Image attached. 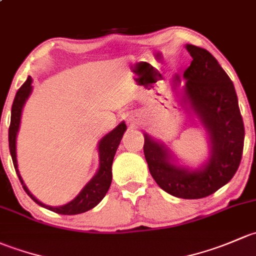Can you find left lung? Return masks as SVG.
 I'll list each match as a JSON object with an SVG mask.
<instances>
[{
    "instance_id": "obj_1",
    "label": "left lung",
    "mask_w": 256,
    "mask_h": 256,
    "mask_svg": "<svg viewBox=\"0 0 256 256\" xmlns=\"http://www.w3.org/2000/svg\"><path fill=\"white\" fill-rule=\"evenodd\" d=\"M192 56L184 72L185 98L207 129L210 158L198 170L170 162L162 144L144 136V155L155 182L168 194L186 200L204 198L232 180L240 164L244 148V123L234 85L216 58L206 49L187 44ZM176 84L178 78H176Z\"/></svg>"
}]
</instances>
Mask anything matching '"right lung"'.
I'll use <instances>...</instances> for the list:
<instances>
[{"label": "right lung", "mask_w": 256, "mask_h": 256, "mask_svg": "<svg viewBox=\"0 0 256 256\" xmlns=\"http://www.w3.org/2000/svg\"><path fill=\"white\" fill-rule=\"evenodd\" d=\"M32 92V78H27L24 84L20 86V90L17 91L14 97V101L12 104V110H10V124L8 129V143H10V156H12L13 165H14L16 172H17L18 178H20V184H22L23 188L27 192L28 196L33 200L36 204L39 206L48 208V210H52L59 214H78V213H84L86 210H91L94 206L101 202V200L106 196L107 191H108L110 182H112V162L113 158H114L117 148L120 146V140H122L123 133L127 129L124 122L120 123L117 128L113 129L110 132L107 136H104L101 139L98 146V152H100V168L97 171L96 175L92 178V180L84 187L82 191L78 194V196L75 200L69 202L68 204L60 207H50L46 204H42L40 201L36 198L33 194L28 191L27 186L23 182L22 178L20 175L17 165V156H16V138H17L18 129H20V116H22V110L24 106L26 101H27L28 96Z\"/></svg>", "instance_id": "right-lung-1"}]
</instances>
